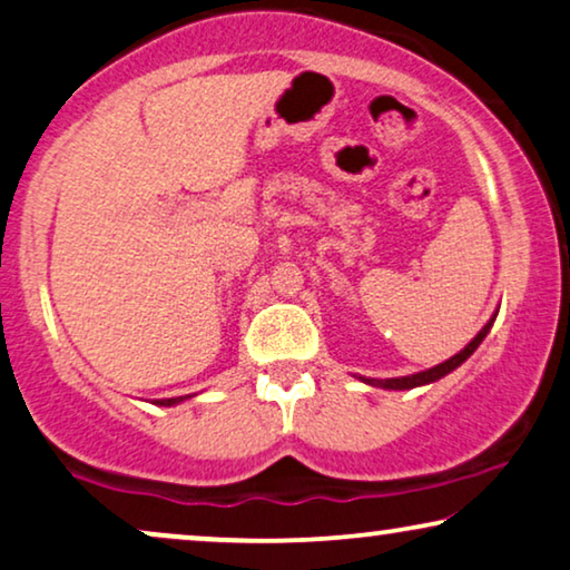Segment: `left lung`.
<instances>
[{
	"instance_id": "1",
	"label": "left lung",
	"mask_w": 570,
	"mask_h": 570,
	"mask_svg": "<svg viewBox=\"0 0 570 570\" xmlns=\"http://www.w3.org/2000/svg\"><path fill=\"white\" fill-rule=\"evenodd\" d=\"M490 326H493V322H488L485 326H482L480 330V334L478 337H474L470 345H466L462 353H456L454 357H449L446 363H441V365H435V368H428V371H423V373H415V376H402V379H384V381H368V384H376V386H384V389H415V386H423V384H431V381H439L441 376H446V373H451L456 368V365H462L466 357H470L474 350L480 347V342L485 340V334L490 332Z\"/></svg>"
}]
</instances>
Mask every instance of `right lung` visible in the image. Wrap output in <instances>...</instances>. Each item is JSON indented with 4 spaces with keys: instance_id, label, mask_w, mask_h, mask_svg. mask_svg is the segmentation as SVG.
Instances as JSON below:
<instances>
[{
    "instance_id": "1",
    "label": "right lung",
    "mask_w": 570,
    "mask_h": 570,
    "mask_svg": "<svg viewBox=\"0 0 570 570\" xmlns=\"http://www.w3.org/2000/svg\"><path fill=\"white\" fill-rule=\"evenodd\" d=\"M184 396H176V400H158V404H166V407H170V404H176V402H181Z\"/></svg>"
}]
</instances>
